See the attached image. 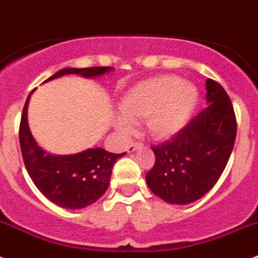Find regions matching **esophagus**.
<instances>
[{
	"label": "esophagus",
	"instance_id": "esophagus-1",
	"mask_svg": "<svg viewBox=\"0 0 258 258\" xmlns=\"http://www.w3.org/2000/svg\"><path fill=\"white\" fill-rule=\"evenodd\" d=\"M141 148H143V144L141 143H132L131 145H128V148H127V152L134 153L136 152V150L141 149Z\"/></svg>",
	"mask_w": 258,
	"mask_h": 258
}]
</instances>
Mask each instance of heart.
<instances>
[{
  "label": "heart",
  "instance_id": "obj_1",
  "mask_svg": "<svg viewBox=\"0 0 258 258\" xmlns=\"http://www.w3.org/2000/svg\"><path fill=\"white\" fill-rule=\"evenodd\" d=\"M199 101L196 85L177 76H158L130 87L119 100L122 117L115 120L120 134L145 119V127L158 140L172 138L187 124Z\"/></svg>",
  "mask_w": 258,
  "mask_h": 258
}]
</instances>
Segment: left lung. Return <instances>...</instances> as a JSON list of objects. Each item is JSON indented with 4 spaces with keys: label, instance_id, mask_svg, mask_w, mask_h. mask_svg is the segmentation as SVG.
Returning a JSON list of instances; mask_svg holds the SVG:
<instances>
[{
    "label": "left lung",
    "instance_id": "left-lung-1",
    "mask_svg": "<svg viewBox=\"0 0 258 258\" xmlns=\"http://www.w3.org/2000/svg\"><path fill=\"white\" fill-rule=\"evenodd\" d=\"M208 106L171 140L153 146L155 163L146 173L149 189L171 204H189L207 194L233 152L236 119L220 83L206 81Z\"/></svg>",
    "mask_w": 258,
    "mask_h": 258
}]
</instances>
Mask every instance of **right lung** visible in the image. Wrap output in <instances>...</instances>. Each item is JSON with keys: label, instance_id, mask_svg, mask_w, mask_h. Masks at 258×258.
I'll return each mask as SVG.
<instances>
[{"label": "right lung", "instance_id": "right-lung-1", "mask_svg": "<svg viewBox=\"0 0 258 258\" xmlns=\"http://www.w3.org/2000/svg\"><path fill=\"white\" fill-rule=\"evenodd\" d=\"M112 71V67L64 68L45 82L66 74L97 78ZM33 91L27 97L19 127L20 149L25 168L37 189L48 201L68 210L87 207L106 191L115 161L126 153L114 154L101 148H92L76 154L57 155L43 150L32 136L28 124V104Z\"/></svg>", "mask_w": 258, "mask_h": 258}]
</instances>
